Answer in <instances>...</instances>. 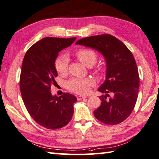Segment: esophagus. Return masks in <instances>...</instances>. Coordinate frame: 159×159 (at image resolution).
<instances>
[{
	"mask_svg": "<svg viewBox=\"0 0 159 159\" xmlns=\"http://www.w3.org/2000/svg\"><path fill=\"white\" fill-rule=\"evenodd\" d=\"M87 98V96L80 95V96H77V98L78 101H80V100H82V99H83V98Z\"/></svg>",
	"mask_w": 159,
	"mask_h": 159,
	"instance_id": "1",
	"label": "esophagus"
}]
</instances>
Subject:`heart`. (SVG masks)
Returning a JSON list of instances; mask_svg holds the SVG:
<instances>
[{
    "instance_id": "heart-1",
    "label": "heart",
    "mask_w": 159,
    "mask_h": 159,
    "mask_svg": "<svg viewBox=\"0 0 159 159\" xmlns=\"http://www.w3.org/2000/svg\"><path fill=\"white\" fill-rule=\"evenodd\" d=\"M77 57L86 66L91 67L96 63L97 54L91 49H81L77 50L76 52ZM55 69L57 72L63 75L68 71V59L65 55L58 57L55 61ZM96 71L102 72L101 68H97ZM93 82L89 78L85 79H79V78H72L66 82V87L67 89L75 93H86L89 90V88L93 85Z\"/></svg>"
}]
</instances>
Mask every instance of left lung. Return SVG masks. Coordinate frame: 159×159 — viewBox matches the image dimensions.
<instances>
[{
	"label": "left lung",
	"mask_w": 159,
	"mask_h": 159,
	"mask_svg": "<svg viewBox=\"0 0 159 159\" xmlns=\"http://www.w3.org/2000/svg\"><path fill=\"white\" fill-rule=\"evenodd\" d=\"M75 44L96 49L106 60V80L98 89L105 94L99 96L101 105L94 110V116L107 125L121 123L134 109L140 87L138 67L131 52L109 34L82 38Z\"/></svg>",
	"instance_id": "obj_1"
}]
</instances>
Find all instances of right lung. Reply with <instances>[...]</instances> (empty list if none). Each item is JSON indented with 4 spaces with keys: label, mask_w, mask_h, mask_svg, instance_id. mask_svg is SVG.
<instances>
[{
    "label": "right lung",
    "mask_w": 159,
    "mask_h": 159,
    "mask_svg": "<svg viewBox=\"0 0 159 159\" xmlns=\"http://www.w3.org/2000/svg\"><path fill=\"white\" fill-rule=\"evenodd\" d=\"M76 38H43L30 47L22 63L19 86L28 112L47 129L66 126L73 115L76 97L68 93L53 96L51 87L57 82L55 60L58 52L74 43Z\"/></svg>",
    "instance_id": "add662e5"
}]
</instances>
